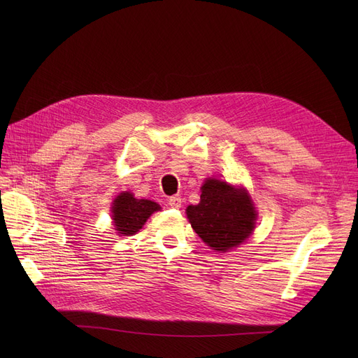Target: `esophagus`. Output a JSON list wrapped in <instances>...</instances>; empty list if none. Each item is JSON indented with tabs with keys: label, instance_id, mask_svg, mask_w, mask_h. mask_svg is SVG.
<instances>
[{
	"label": "esophagus",
	"instance_id": "1",
	"mask_svg": "<svg viewBox=\"0 0 358 358\" xmlns=\"http://www.w3.org/2000/svg\"><path fill=\"white\" fill-rule=\"evenodd\" d=\"M168 204L171 206V208H176V209H180L181 208V197L180 196H173L168 199Z\"/></svg>",
	"mask_w": 358,
	"mask_h": 358
}]
</instances>
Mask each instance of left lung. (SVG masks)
I'll return each instance as SVG.
<instances>
[{
	"label": "left lung",
	"mask_w": 358,
	"mask_h": 358,
	"mask_svg": "<svg viewBox=\"0 0 358 358\" xmlns=\"http://www.w3.org/2000/svg\"><path fill=\"white\" fill-rule=\"evenodd\" d=\"M187 217L203 242L227 252L251 235L257 213L245 190L208 180L201 187L200 203L187 208Z\"/></svg>",
	"instance_id": "obj_1"
}]
</instances>
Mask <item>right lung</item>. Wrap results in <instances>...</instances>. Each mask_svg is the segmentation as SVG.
I'll return each instance as SVG.
<instances>
[{"mask_svg": "<svg viewBox=\"0 0 358 358\" xmlns=\"http://www.w3.org/2000/svg\"><path fill=\"white\" fill-rule=\"evenodd\" d=\"M159 204L145 199H135L134 194L126 192L117 196L113 203V220L117 234L129 236L136 234L146 219L154 212L159 210Z\"/></svg>", "mask_w": 358, "mask_h": 358, "instance_id": "right-lung-1", "label": "right lung"}]
</instances>
